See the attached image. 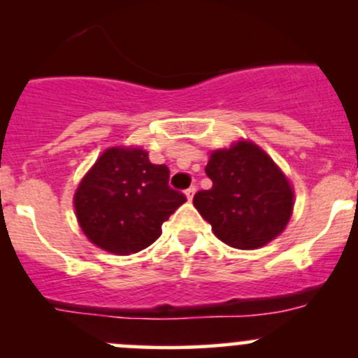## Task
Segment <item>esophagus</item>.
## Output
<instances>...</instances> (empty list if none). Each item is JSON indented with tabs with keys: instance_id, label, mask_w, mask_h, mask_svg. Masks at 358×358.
<instances>
[{
	"instance_id": "1",
	"label": "esophagus",
	"mask_w": 358,
	"mask_h": 358,
	"mask_svg": "<svg viewBox=\"0 0 358 358\" xmlns=\"http://www.w3.org/2000/svg\"><path fill=\"white\" fill-rule=\"evenodd\" d=\"M194 194H196V185L189 187V189H187V190H185V196H187V199H189V201H192Z\"/></svg>"
}]
</instances>
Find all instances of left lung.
<instances>
[{
	"label": "left lung",
	"mask_w": 358,
	"mask_h": 358,
	"mask_svg": "<svg viewBox=\"0 0 358 358\" xmlns=\"http://www.w3.org/2000/svg\"><path fill=\"white\" fill-rule=\"evenodd\" d=\"M209 190L194 206L229 246L256 249L275 239L291 218L292 189L275 162L251 142L215 150L206 166Z\"/></svg>",
	"instance_id": "left-lung-1"
}]
</instances>
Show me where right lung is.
<instances>
[{
  "mask_svg": "<svg viewBox=\"0 0 358 358\" xmlns=\"http://www.w3.org/2000/svg\"><path fill=\"white\" fill-rule=\"evenodd\" d=\"M166 164H152L142 149H109L83 178L74 197L83 232L115 255L138 252L161 236V227L187 201L168 185Z\"/></svg>",
  "mask_w": 358,
  "mask_h": 358,
  "instance_id": "right-lung-1",
  "label": "right lung"
}]
</instances>
